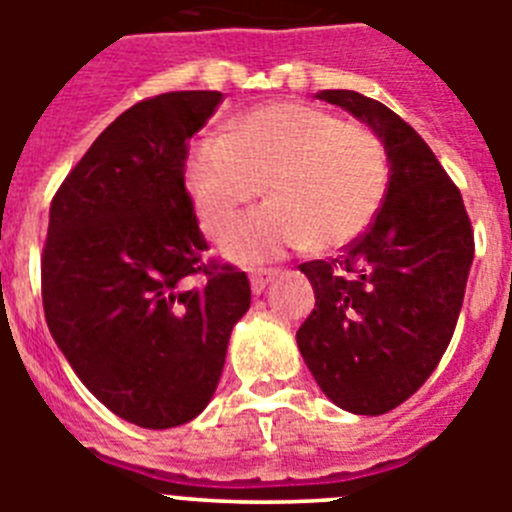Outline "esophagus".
<instances>
[{
    "instance_id": "34e87169",
    "label": "esophagus",
    "mask_w": 512,
    "mask_h": 512,
    "mask_svg": "<svg viewBox=\"0 0 512 512\" xmlns=\"http://www.w3.org/2000/svg\"><path fill=\"white\" fill-rule=\"evenodd\" d=\"M277 274H279L277 269H253L251 274H248V279H251L253 295H261V292H264L266 284H269L271 279L277 277Z\"/></svg>"
}]
</instances>
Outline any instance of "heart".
I'll return each instance as SVG.
<instances>
[{"mask_svg": "<svg viewBox=\"0 0 512 512\" xmlns=\"http://www.w3.org/2000/svg\"><path fill=\"white\" fill-rule=\"evenodd\" d=\"M264 184L269 205L223 238L225 256L241 264L354 243L387 200L390 153L374 128L305 102L253 107L230 122L225 138H202L189 151L187 187L212 238Z\"/></svg>", "mask_w": 512, "mask_h": 512, "instance_id": "b5f03b06", "label": "heart"}]
</instances>
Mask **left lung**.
<instances>
[{
    "mask_svg": "<svg viewBox=\"0 0 512 512\" xmlns=\"http://www.w3.org/2000/svg\"><path fill=\"white\" fill-rule=\"evenodd\" d=\"M315 97L377 130L390 153V189L372 228L338 259L300 264L315 307L297 346L338 408L384 415L423 387L449 348L474 230L459 187L400 115L348 89Z\"/></svg>",
    "mask_w": 512,
    "mask_h": 512,
    "instance_id": "obj_1",
    "label": "left lung"
}]
</instances>
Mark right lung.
I'll use <instances>...</instances> for the list:
<instances>
[{
    "instance_id": "1",
    "label": "right lung",
    "mask_w": 512,
    "mask_h": 512,
    "mask_svg": "<svg viewBox=\"0 0 512 512\" xmlns=\"http://www.w3.org/2000/svg\"><path fill=\"white\" fill-rule=\"evenodd\" d=\"M220 92H166L122 112L51 202L43 310L104 408L164 431L205 410L230 330L251 307L246 271L205 259L184 184L189 143Z\"/></svg>"
}]
</instances>
